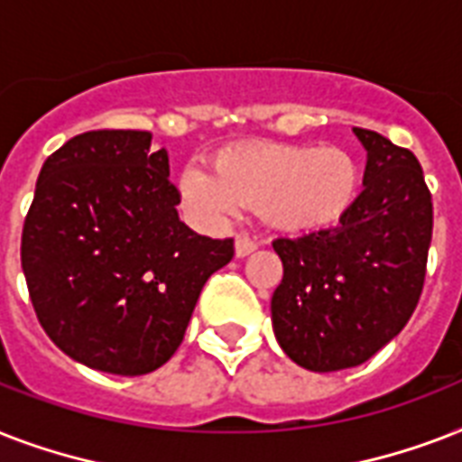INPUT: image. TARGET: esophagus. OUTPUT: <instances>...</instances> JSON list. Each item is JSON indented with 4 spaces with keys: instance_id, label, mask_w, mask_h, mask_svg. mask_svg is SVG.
I'll return each mask as SVG.
<instances>
[{
    "instance_id": "obj_1",
    "label": "esophagus",
    "mask_w": 462,
    "mask_h": 462,
    "mask_svg": "<svg viewBox=\"0 0 462 462\" xmlns=\"http://www.w3.org/2000/svg\"><path fill=\"white\" fill-rule=\"evenodd\" d=\"M256 246H259L256 245V239L246 237V235H239V237L235 239V254H237L239 259H242V256H249Z\"/></svg>"
}]
</instances>
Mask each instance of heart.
<instances>
[{
	"instance_id": "b5f03b06",
	"label": "heart",
	"mask_w": 462,
	"mask_h": 462,
	"mask_svg": "<svg viewBox=\"0 0 462 462\" xmlns=\"http://www.w3.org/2000/svg\"><path fill=\"white\" fill-rule=\"evenodd\" d=\"M362 174L343 148L252 143L225 148L213 172L189 165L181 199L206 225H223L242 206H256L278 230H321L340 223L355 206Z\"/></svg>"
}]
</instances>
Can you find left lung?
I'll list each match as a JSON object with an SVG mask.
<instances>
[{
	"mask_svg": "<svg viewBox=\"0 0 462 462\" xmlns=\"http://www.w3.org/2000/svg\"><path fill=\"white\" fill-rule=\"evenodd\" d=\"M365 189L333 227L278 237L282 281L273 330L311 372L350 369L391 343L415 311L427 275L434 208L420 160L369 129Z\"/></svg>",
	"mask_w": 462,
	"mask_h": 462,
	"instance_id": "1",
	"label": "left lung"
}]
</instances>
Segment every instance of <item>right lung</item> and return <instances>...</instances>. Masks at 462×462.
I'll return each instance as SVG.
<instances>
[{
	"mask_svg": "<svg viewBox=\"0 0 462 462\" xmlns=\"http://www.w3.org/2000/svg\"><path fill=\"white\" fill-rule=\"evenodd\" d=\"M151 139L132 129L69 139L40 170L21 235L28 295L50 340L119 376L172 357L206 281L235 256L232 237L181 223L167 151Z\"/></svg>",
	"mask_w": 462,
	"mask_h": 462,
	"instance_id": "1",
	"label": "right lung"
}]
</instances>
